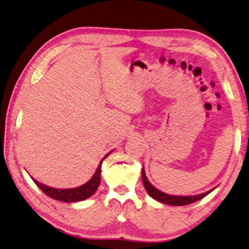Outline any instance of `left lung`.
<instances>
[{
	"instance_id": "8db88e82",
	"label": "left lung",
	"mask_w": 249,
	"mask_h": 249,
	"mask_svg": "<svg viewBox=\"0 0 249 249\" xmlns=\"http://www.w3.org/2000/svg\"><path fill=\"white\" fill-rule=\"evenodd\" d=\"M142 183L143 186L146 188V191L148 192L149 196L152 197L153 199H156L158 201H160L162 203H166V205H171V206H186L189 205V203L196 202L198 200L202 199L203 197H206L208 194L212 192V189L209 192H206L203 194H200V195H196V196H173V195H168V194H164L163 192H160L159 189H157L156 187H153L152 185L149 183V180L146 178V174H144V170L142 169Z\"/></svg>"
}]
</instances>
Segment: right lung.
Wrapping results in <instances>:
<instances>
[{
    "label": "right lung",
    "mask_w": 249,
    "mask_h": 249,
    "mask_svg": "<svg viewBox=\"0 0 249 249\" xmlns=\"http://www.w3.org/2000/svg\"><path fill=\"white\" fill-rule=\"evenodd\" d=\"M111 152L106 155L105 158H103V159L100 161V163H99L98 168L96 170V173L93 174L92 178H90L87 183L81 185V186H79V187L67 188V189H57V188L46 186V185L37 182L35 178H33V179L36 183V185H37V186L41 189V191L46 194L47 196L53 198V199L64 201V202H75V201L85 200V199H87V198H89L90 196H92L98 189L99 185H100L102 161L105 160Z\"/></svg>",
    "instance_id": "obj_1"
}]
</instances>
